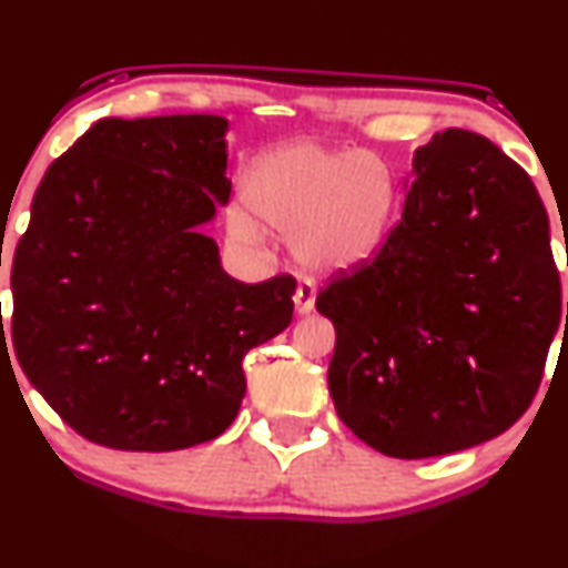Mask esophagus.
<instances>
[{
    "label": "esophagus",
    "mask_w": 568,
    "mask_h": 568,
    "mask_svg": "<svg viewBox=\"0 0 568 568\" xmlns=\"http://www.w3.org/2000/svg\"><path fill=\"white\" fill-rule=\"evenodd\" d=\"M314 302H317V291H314L312 283H298L296 296H293V304H296V314L304 317V314L314 312Z\"/></svg>",
    "instance_id": "esophagus-1"
}]
</instances>
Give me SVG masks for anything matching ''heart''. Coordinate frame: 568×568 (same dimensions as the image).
<instances>
[{
  "instance_id": "obj_1",
  "label": "heart",
  "mask_w": 568,
  "mask_h": 568,
  "mask_svg": "<svg viewBox=\"0 0 568 568\" xmlns=\"http://www.w3.org/2000/svg\"><path fill=\"white\" fill-rule=\"evenodd\" d=\"M243 195L251 213L291 235L298 264L338 275L359 270L384 248L399 206V182L375 153L296 142L258 155ZM227 230L241 243L264 237L243 209L230 211Z\"/></svg>"
}]
</instances>
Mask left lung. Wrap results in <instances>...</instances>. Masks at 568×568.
Listing matches in <instances>:
<instances>
[{"label":"left lung","instance_id":"obj_1","mask_svg":"<svg viewBox=\"0 0 568 568\" xmlns=\"http://www.w3.org/2000/svg\"><path fill=\"white\" fill-rule=\"evenodd\" d=\"M405 187L378 256L327 285L317 310L336 327L338 418L378 453L418 460L495 439L526 413L561 280L535 184L487 136L434 134Z\"/></svg>","mask_w":568,"mask_h":568}]
</instances>
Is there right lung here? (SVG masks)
Masks as SVG:
<instances>
[{"instance_id":"add662e5","label":"right lung","mask_w":568,"mask_h":568,"mask_svg":"<svg viewBox=\"0 0 568 568\" xmlns=\"http://www.w3.org/2000/svg\"><path fill=\"white\" fill-rule=\"evenodd\" d=\"M227 129L201 113L100 119L37 187L12 256V344L89 442L216 439L241 409L243 357L291 325L296 280L237 283L203 235L230 201Z\"/></svg>"}]
</instances>
